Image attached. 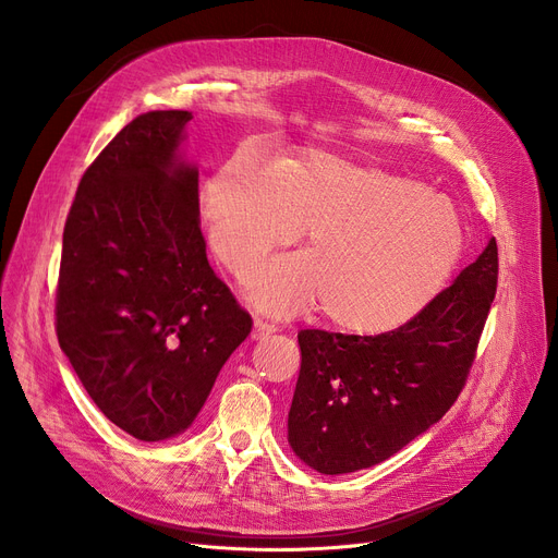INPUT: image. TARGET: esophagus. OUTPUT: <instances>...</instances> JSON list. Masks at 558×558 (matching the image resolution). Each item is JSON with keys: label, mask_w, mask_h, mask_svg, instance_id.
<instances>
[{"label": "esophagus", "mask_w": 558, "mask_h": 558, "mask_svg": "<svg viewBox=\"0 0 558 558\" xmlns=\"http://www.w3.org/2000/svg\"><path fill=\"white\" fill-rule=\"evenodd\" d=\"M276 330H278V328H276L274 324H269V320L255 318V324H253V332H251V339H253V341H257V339H264V337L274 335Z\"/></svg>", "instance_id": "esophagus-1"}]
</instances>
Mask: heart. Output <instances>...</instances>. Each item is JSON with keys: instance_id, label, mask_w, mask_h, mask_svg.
I'll use <instances>...</instances> for the list:
<instances>
[{"instance_id": "heart-1", "label": "heart", "mask_w": 558, "mask_h": 558, "mask_svg": "<svg viewBox=\"0 0 558 558\" xmlns=\"http://www.w3.org/2000/svg\"><path fill=\"white\" fill-rule=\"evenodd\" d=\"M201 217L215 253L238 276L307 226L310 251L259 267L248 296L278 316L324 305L335 328L355 335L412 318L444 287L465 244L450 196L326 149L276 165L242 149L205 181Z\"/></svg>"}]
</instances>
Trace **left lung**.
<instances>
[{"mask_svg": "<svg viewBox=\"0 0 558 558\" xmlns=\"http://www.w3.org/2000/svg\"><path fill=\"white\" fill-rule=\"evenodd\" d=\"M497 289V244L404 326L375 337L301 330L287 438L324 475L393 457L446 416L475 362Z\"/></svg>", "mask_w": 558, "mask_h": 558, "instance_id": "8db88e82", "label": "left lung"}]
</instances>
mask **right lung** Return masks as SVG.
I'll list each match as a JSON object with an SVG mask.
<instances>
[{"label": "right lung", "instance_id": "1", "mask_svg": "<svg viewBox=\"0 0 558 558\" xmlns=\"http://www.w3.org/2000/svg\"><path fill=\"white\" fill-rule=\"evenodd\" d=\"M187 110L144 112L85 169L63 232L56 335L87 396L140 441L185 432L253 318L215 276Z\"/></svg>", "mask_w": 558, "mask_h": 558}]
</instances>
